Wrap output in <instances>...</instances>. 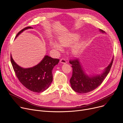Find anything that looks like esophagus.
I'll use <instances>...</instances> for the list:
<instances>
[{"mask_svg":"<svg viewBox=\"0 0 123 123\" xmlns=\"http://www.w3.org/2000/svg\"><path fill=\"white\" fill-rule=\"evenodd\" d=\"M60 62L62 63H66L67 61L65 59V58H62V59L60 60Z\"/></svg>","mask_w":123,"mask_h":123,"instance_id":"obj_1","label":"esophagus"}]
</instances>
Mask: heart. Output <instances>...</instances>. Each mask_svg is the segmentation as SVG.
Instances as JSON below:
<instances>
[{"label":"heart","mask_w":123,"mask_h":123,"mask_svg":"<svg viewBox=\"0 0 123 123\" xmlns=\"http://www.w3.org/2000/svg\"><path fill=\"white\" fill-rule=\"evenodd\" d=\"M79 38V36L77 34H69L68 36L63 37L59 39L60 44L63 46H69L75 43ZM52 47L57 49H61V46L56 43H51ZM81 49V44L79 43L75 44L72 48L73 53L74 55L78 54Z\"/></svg>","instance_id":"1"}]
</instances>
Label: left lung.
I'll use <instances>...</instances> for the list:
<instances>
[{"instance_id":"1","label":"left lung","mask_w":123,"mask_h":123,"mask_svg":"<svg viewBox=\"0 0 123 123\" xmlns=\"http://www.w3.org/2000/svg\"><path fill=\"white\" fill-rule=\"evenodd\" d=\"M100 31L103 33L105 32L102 30H100ZM113 60L114 57L102 74L89 77L85 74L78 59L74 58L72 60H70L69 62L73 68V74L70 79V83L73 90L78 93H85L96 89L103 83L108 74L112 67Z\"/></svg>"}]
</instances>
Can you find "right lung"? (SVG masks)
<instances>
[{
	"label": "right lung",
	"instance_id": "add662e5",
	"mask_svg": "<svg viewBox=\"0 0 123 123\" xmlns=\"http://www.w3.org/2000/svg\"><path fill=\"white\" fill-rule=\"evenodd\" d=\"M28 28H32L31 26L24 28L17 34L15 37ZM10 61L15 74L21 84L32 92H40L47 89L51 83L53 79L52 69L58 64L60 60L45 55L38 65L27 68H23L17 65L11 55Z\"/></svg>",
	"mask_w": 123,
	"mask_h": 123
}]
</instances>
